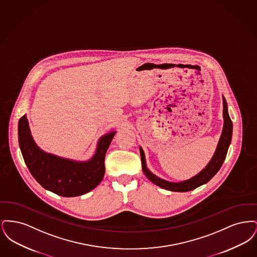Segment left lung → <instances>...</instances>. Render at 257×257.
I'll list each match as a JSON object with an SVG mask.
<instances>
[{
	"label": "left lung",
	"instance_id": "obj_1",
	"mask_svg": "<svg viewBox=\"0 0 257 257\" xmlns=\"http://www.w3.org/2000/svg\"><path fill=\"white\" fill-rule=\"evenodd\" d=\"M222 106H223V110H222L223 127H222V131H221V135H220L216 151H215L213 157L210 160V162L205 166V168L202 171H199L195 176L191 177L190 179L183 180L180 182H171V181H168L161 177H158L157 175H155L153 172H151L148 170L145 152H144L143 148L140 147L143 171L145 172L147 178L152 183L159 186L162 189L168 190V191L183 193V192L192 191L203 184H206L211 178H213V176L220 170L223 161L226 157V153H227L228 147L230 146L231 138H232V121L228 114V108H227L226 100L223 96H222Z\"/></svg>",
	"mask_w": 257,
	"mask_h": 257
}]
</instances>
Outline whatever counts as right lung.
Masks as SVG:
<instances>
[{
	"mask_svg": "<svg viewBox=\"0 0 257 257\" xmlns=\"http://www.w3.org/2000/svg\"><path fill=\"white\" fill-rule=\"evenodd\" d=\"M116 131L98 140L95 153L87 161L66 159L43 151L31 133L25 114L18 123V142L25 163L34 178L44 189L65 197L85 195L104 177L105 155Z\"/></svg>",
	"mask_w": 257,
	"mask_h": 257,
	"instance_id": "add662e5",
	"label": "right lung"
}]
</instances>
